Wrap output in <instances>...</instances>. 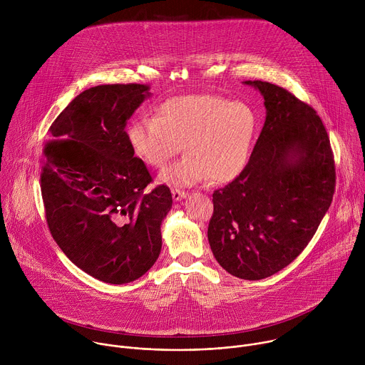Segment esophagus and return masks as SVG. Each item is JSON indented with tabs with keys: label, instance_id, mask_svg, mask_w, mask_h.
Listing matches in <instances>:
<instances>
[{
	"label": "esophagus",
	"instance_id": "obj_1",
	"mask_svg": "<svg viewBox=\"0 0 365 365\" xmlns=\"http://www.w3.org/2000/svg\"><path fill=\"white\" fill-rule=\"evenodd\" d=\"M172 196H173L175 200H180L182 197H186V196H187V192L180 190V189H178V187H173V189H172Z\"/></svg>",
	"mask_w": 365,
	"mask_h": 365
}]
</instances>
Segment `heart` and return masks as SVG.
I'll return each instance as SVG.
<instances>
[{"label": "heart", "mask_w": 365, "mask_h": 365, "mask_svg": "<svg viewBox=\"0 0 365 365\" xmlns=\"http://www.w3.org/2000/svg\"><path fill=\"white\" fill-rule=\"evenodd\" d=\"M257 131V115L247 103L220 95H183L168 99L154 120H140L128 128V141L137 158L160 173L169 185H195L205 179L221 185L234 180L245 168Z\"/></svg>", "instance_id": "obj_1"}]
</instances>
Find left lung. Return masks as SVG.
<instances>
[{
	"label": "left lung",
	"mask_w": 365,
	"mask_h": 365,
	"mask_svg": "<svg viewBox=\"0 0 365 365\" xmlns=\"http://www.w3.org/2000/svg\"><path fill=\"white\" fill-rule=\"evenodd\" d=\"M245 83L262 92L266 121L244 170L212 195L207 240L230 274L259 280L306 248L329 210L336 175L317 111L274 83Z\"/></svg>",
	"instance_id": "left-lung-1"
}]
</instances>
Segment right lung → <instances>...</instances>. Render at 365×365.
<instances>
[{"label": "right lung", "mask_w": 365, "mask_h": 365, "mask_svg": "<svg viewBox=\"0 0 365 365\" xmlns=\"http://www.w3.org/2000/svg\"><path fill=\"white\" fill-rule=\"evenodd\" d=\"M148 89L83 91L50 125L44 145L40 187L50 234L75 266L103 283H130L150 270L173 202L166 185L144 190L153 179L125 133Z\"/></svg>", "instance_id": "right-lung-1"}]
</instances>
